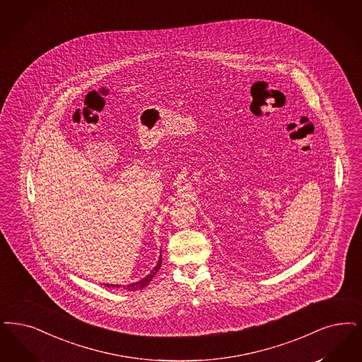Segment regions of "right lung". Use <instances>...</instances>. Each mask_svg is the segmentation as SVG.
<instances>
[{"label": "right lung", "instance_id": "obj_1", "mask_svg": "<svg viewBox=\"0 0 362 362\" xmlns=\"http://www.w3.org/2000/svg\"><path fill=\"white\" fill-rule=\"evenodd\" d=\"M160 267H161V256L159 257V261H158V264H156V267L153 268V271H151V274L149 275L145 276L144 279H141V280H139V281H136V283H132V284H128L127 286V288L132 289V291H136V289H143L145 286L153 279V276L158 274V271L160 269ZM106 287H119L118 284H105ZM124 288H125V286H124Z\"/></svg>", "mask_w": 362, "mask_h": 362}]
</instances>
